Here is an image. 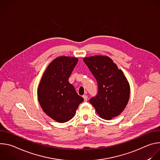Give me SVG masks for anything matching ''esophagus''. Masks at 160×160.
I'll return each mask as SVG.
<instances>
[{
	"instance_id": "1",
	"label": "esophagus",
	"mask_w": 160,
	"mask_h": 160,
	"mask_svg": "<svg viewBox=\"0 0 160 160\" xmlns=\"http://www.w3.org/2000/svg\"><path fill=\"white\" fill-rule=\"evenodd\" d=\"M83 99H84V101H87L88 96H87V95H84V96H83Z\"/></svg>"
}]
</instances>
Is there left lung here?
Listing matches in <instances>:
<instances>
[{
  "mask_svg": "<svg viewBox=\"0 0 160 160\" xmlns=\"http://www.w3.org/2000/svg\"><path fill=\"white\" fill-rule=\"evenodd\" d=\"M83 61L96 78L98 91L89 100L103 119L118 116L125 108L130 96V85L123 72L108 56L85 58Z\"/></svg>",
  "mask_w": 160,
  "mask_h": 160,
  "instance_id": "left-lung-1",
  "label": "left lung"
}]
</instances>
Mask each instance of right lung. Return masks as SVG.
Returning <instances> with one entry per match:
<instances>
[{"instance_id": "1", "label": "right lung", "mask_w": 160, "mask_h": 160, "mask_svg": "<svg viewBox=\"0 0 160 160\" xmlns=\"http://www.w3.org/2000/svg\"><path fill=\"white\" fill-rule=\"evenodd\" d=\"M78 61L77 58L67 56L55 59L48 66L38 87V102L43 111L59 123L70 120L83 101L68 81Z\"/></svg>"}]
</instances>
